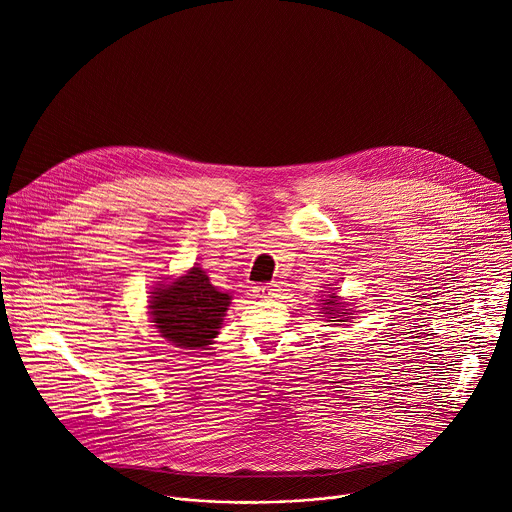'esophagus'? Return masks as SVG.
<instances>
[{
	"label": "esophagus",
	"mask_w": 512,
	"mask_h": 512,
	"mask_svg": "<svg viewBox=\"0 0 512 512\" xmlns=\"http://www.w3.org/2000/svg\"><path fill=\"white\" fill-rule=\"evenodd\" d=\"M277 283H257L253 287V296L255 298H261V300H269V298H275L277 296Z\"/></svg>",
	"instance_id": "obj_1"
}]
</instances>
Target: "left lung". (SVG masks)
<instances>
[{"instance_id": "8db88e82", "label": "left lung", "mask_w": 512, "mask_h": 512, "mask_svg": "<svg viewBox=\"0 0 512 512\" xmlns=\"http://www.w3.org/2000/svg\"><path fill=\"white\" fill-rule=\"evenodd\" d=\"M320 302H324L320 308L324 314H328L330 318H338V320H330V322H348V318H350V310H346L348 304L346 302L342 304L336 294H330L328 291V298H324Z\"/></svg>"}]
</instances>
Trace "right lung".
<instances>
[{
  "mask_svg": "<svg viewBox=\"0 0 512 512\" xmlns=\"http://www.w3.org/2000/svg\"><path fill=\"white\" fill-rule=\"evenodd\" d=\"M158 285L152 291L150 316L160 336L184 350L212 344L233 298L218 291L196 265L186 275Z\"/></svg>",
  "mask_w": 512,
  "mask_h": 512,
  "instance_id": "right-lung-1",
  "label": "right lung"
}]
</instances>
